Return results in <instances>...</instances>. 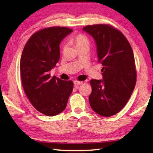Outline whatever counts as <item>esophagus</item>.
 I'll return each mask as SVG.
<instances>
[{"instance_id":"esophagus-1","label":"esophagus","mask_w":153,"mask_h":153,"mask_svg":"<svg viewBox=\"0 0 153 153\" xmlns=\"http://www.w3.org/2000/svg\"><path fill=\"white\" fill-rule=\"evenodd\" d=\"M74 84L76 85H79L83 84V82H80V81H77V80H75L74 82Z\"/></svg>"}]
</instances>
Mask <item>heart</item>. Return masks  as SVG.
I'll list each match as a JSON object with an SVG mask.
<instances>
[{"label":"heart","mask_w":153,"mask_h":153,"mask_svg":"<svg viewBox=\"0 0 153 153\" xmlns=\"http://www.w3.org/2000/svg\"><path fill=\"white\" fill-rule=\"evenodd\" d=\"M72 41L77 48L83 45H89L88 39L83 34H77L72 38Z\"/></svg>","instance_id":"b5f03b06"}]
</instances>
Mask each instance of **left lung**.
I'll return each instance as SVG.
<instances>
[{
  "label": "left lung",
  "instance_id": "left-lung-1",
  "mask_svg": "<svg viewBox=\"0 0 153 153\" xmlns=\"http://www.w3.org/2000/svg\"><path fill=\"white\" fill-rule=\"evenodd\" d=\"M83 30L94 39L102 79H91L89 96L91 108L98 114L109 117L123 109L130 99L137 81L132 49L123 33L104 24L88 25Z\"/></svg>",
  "mask_w": 153,
  "mask_h": 153
}]
</instances>
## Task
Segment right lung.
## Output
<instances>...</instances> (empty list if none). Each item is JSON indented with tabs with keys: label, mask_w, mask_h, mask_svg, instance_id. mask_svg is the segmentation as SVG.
Here are the masks:
<instances>
[{
	"label": "right lung",
	"mask_w": 153,
	"mask_h": 153,
	"mask_svg": "<svg viewBox=\"0 0 153 153\" xmlns=\"http://www.w3.org/2000/svg\"><path fill=\"white\" fill-rule=\"evenodd\" d=\"M73 30L52 27L35 33L24 47L20 62L23 87L30 103L48 116L62 112L73 90L72 81L50 76L59 62V44Z\"/></svg>",
	"instance_id": "1"
}]
</instances>
